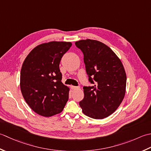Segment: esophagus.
<instances>
[{"mask_svg":"<svg viewBox=\"0 0 151 151\" xmlns=\"http://www.w3.org/2000/svg\"><path fill=\"white\" fill-rule=\"evenodd\" d=\"M71 88L72 89V90H76V89H79V87H76V86L72 85V86H71Z\"/></svg>","mask_w":151,"mask_h":151,"instance_id":"1","label":"esophagus"}]
</instances>
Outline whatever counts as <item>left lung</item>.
<instances>
[{
	"label": "left lung",
	"mask_w": 151,
	"mask_h": 151,
	"mask_svg": "<svg viewBox=\"0 0 151 151\" xmlns=\"http://www.w3.org/2000/svg\"><path fill=\"white\" fill-rule=\"evenodd\" d=\"M76 45L84 55L91 87H83L84 98L79 106L85 115L102 119L111 115L124 99L127 74L116 55L108 46L94 40H81Z\"/></svg>",
	"instance_id": "1"
}]
</instances>
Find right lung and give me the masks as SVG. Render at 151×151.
<instances>
[{"instance_id":"right-lung-1","label":"right lung","mask_w":151,"mask_h":151,"mask_svg":"<svg viewBox=\"0 0 151 151\" xmlns=\"http://www.w3.org/2000/svg\"><path fill=\"white\" fill-rule=\"evenodd\" d=\"M71 42H50L38 45L27 55L20 75L24 100L34 111L51 116L63 111L70 88L64 85L59 64Z\"/></svg>"}]
</instances>
